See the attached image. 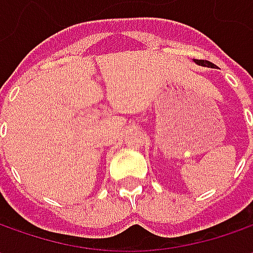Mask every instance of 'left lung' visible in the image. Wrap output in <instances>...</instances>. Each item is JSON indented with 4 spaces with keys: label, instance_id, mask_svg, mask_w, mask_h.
Listing matches in <instances>:
<instances>
[{
    "label": "left lung",
    "instance_id": "obj_1",
    "mask_svg": "<svg viewBox=\"0 0 253 253\" xmlns=\"http://www.w3.org/2000/svg\"><path fill=\"white\" fill-rule=\"evenodd\" d=\"M194 62L197 64H201V66H207V67H214V64L210 63L209 60H197V59H194Z\"/></svg>",
    "mask_w": 253,
    "mask_h": 253
}]
</instances>
